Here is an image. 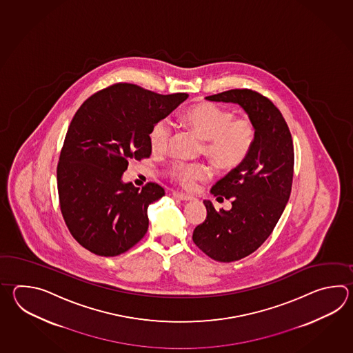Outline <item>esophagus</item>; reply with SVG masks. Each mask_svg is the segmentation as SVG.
<instances>
[{
	"mask_svg": "<svg viewBox=\"0 0 353 353\" xmlns=\"http://www.w3.org/2000/svg\"><path fill=\"white\" fill-rule=\"evenodd\" d=\"M173 195L174 196H176V198H179L180 201H184V202H190V201L194 199V198L190 196V195L181 194V193H178V192H173Z\"/></svg>",
	"mask_w": 353,
	"mask_h": 353,
	"instance_id": "obj_1",
	"label": "esophagus"
}]
</instances>
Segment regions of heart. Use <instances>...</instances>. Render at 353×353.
Wrapping results in <instances>:
<instances>
[{
  "instance_id": "1",
  "label": "heart",
  "mask_w": 353,
  "mask_h": 353,
  "mask_svg": "<svg viewBox=\"0 0 353 353\" xmlns=\"http://www.w3.org/2000/svg\"><path fill=\"white\" fill-rule=\"evenodd\" d=\"M184 126L205 141L204 154L222 170L240 166L250 154L256 139L255 123L250 119H234L228 110L213 103L192 105L180 113ZM172 136L169 120H160L150 131L151 149L165 150ZM170 176L184 188H193L196 181L208 179L210 166L176 163L170 168Z\"/></svg>"
}]
</instances>
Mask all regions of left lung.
<instances>
[{
  "label": "left lung",
  "instance_id": "8db88e82",
  "mask_svg": "<svg viewBox=\"0 0 353 353\" xmlns=\"http://www.w3.org/2000/svg\"><path fill=\"white\" fill-rule=\"evenodd\" d=\"M205 99L240 105L256 128L246 160L210 189L214 196L231 199L232 208L217 212L210 201H203L207 218L193 232L205 255L231 263L260 248L285 210L293 183V140L283 114L257 92L231 90Z\"/></svg>",
  "mask_w": 353,
  "mask_h": 353
}]
</instances>
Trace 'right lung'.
Returning <instances> with one entry per match:
<instances>
[{"mask_svg": "<svg viewBox=\"0 0 353 353\" xmlns=\"http://www.w3.org/2000/svg\"><path fill=\"white\" fill-rule=\"evenodd\" d=\"M119 83L90 96L68 128L57 169L60 210L78 243L99 256L135 246L149 227L148 207L165 194L125 183L128 160L149 158L150 131L187 98Z\"/></svg>", "mask_w": 353, "mask_h": 353, "instance_id": "right-lung-1", "label": "right lung"}]
</instances>
